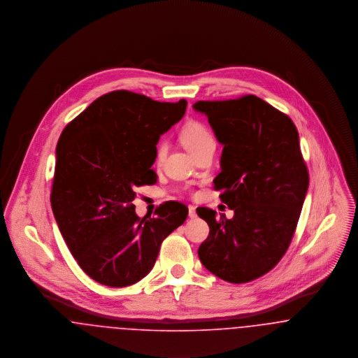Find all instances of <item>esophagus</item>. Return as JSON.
<instances>
[{
  "label": "esophagus",
  "instance_id": "esophagus-1",
  "mask_svg": "<svg viewBox=\"0 0 358 358\" xmlns=\"http://www.w3.org/2000/svg\"><path fill=\"white\" fill-rule=\"evenodd\" d=\"M188 217L189 218H195L196 217V210L194 206H188Z\"/></svg>",
  "mask_w": 358,
  "mask_h": 358
}]
</instances>
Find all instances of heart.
Returning <instances> with one entry per match:
<instances>
[{"label":"heart","mask_w":358,"mask_h":358,"mask_svg":"<svg viewBox=\"0 0 358 358\" xmlns=\"http://www.w3.org/2000/svg\"><path fill=\"white\" fill-rule=\"evenodd\" d=\"M182 143L192 156H196L201 152L210 148H215V138L205 124L199 121H191L186 124L180 131ZM167 151V144L164 141L159 143L156 148V162L160 163Z\"/></svg>","instance_id":"obj_1"}]
</instances>
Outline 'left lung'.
I'll return each instance as SVG.
<instances>
[{
    "instance_id": "left-lung-1",
    "label": "left lung",
    "mask_w": 358,
    "mask_h": 358,
    "mask_svg": "<svg viewBox=\"0 0 358 358\" xmlns=\"http://www.w3.org/2000/svg\"><path fill=\"white\" fill-rule=\"evenodd\" d=\"M224 145L214 188L234 217L196 210L210 227L198 256L225 282L262 278L282 260L299 221L308 171L292 120L253 94L226 101H198Z\"/></svg>"
}]
</instances>
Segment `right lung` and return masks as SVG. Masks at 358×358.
<instances>
[{
  "label": "right lung",
  "mask_w": 358,
  "mask_h": 358,
  "mask_svg": "<svg viewBox=\"0 0 358 358\" xmlns=\"http://www.w3.org/2000/svg\"><path fill=\"white\" fill-rule=\"evenodd\" d=\"M187 106L128 90L96 98L63 129L57 145L51 206L76 263L95 282L127 287L141 280L164 238L187 218L169 201L136 215L134 188L155 185L156 144Z\"/></svg>",
  "instance_id": "obj_1"
}]
</instances>
